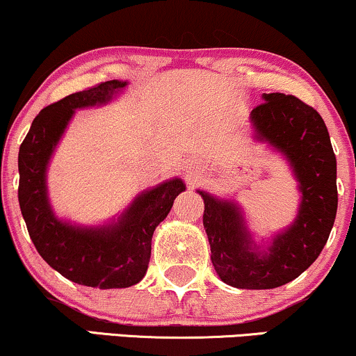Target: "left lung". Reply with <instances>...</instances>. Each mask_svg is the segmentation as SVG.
I'll use <instances>...</instances> for the list:
<instances>
[{
  "label": "left lung",
  "instance_id": "obj_1",
  "mask_svg": "<svg viewBox=\"0 0 356 356\" xmlns=\"http://www.w3.org/2000/svg\"><path fill=\"white\" fill-rule=\"evenodd\" d=\"M250 113L253 138L278 152L298 181V214L288 227L258 243L237 201L196 189L216 273L240 289H273L304 273L327 243L337 214V160L316 109L296 96L263 93Z\"/></svg>",
  "mask_w": 356,
  "mask_h": 356
}]
</instances>
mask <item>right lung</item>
Segmentation results:
<instances>
[{"label":"right lung","mask_w":356,"mask_h":356,"mask_svg":"<svg viewBox=\"0 0 356 356\" xmlns=\"http://www.w3.org/2000/svg\"><path fill=\"white\" fill-rule=\"evenodd\" d=\"M129 81L111 80L47 106L35 116L19 147V206L39 255L73 283L99 289L129 288L149 268L152 235L186 189L172 178L138 193L118 218L99 225L60 219L49 200L47 172L76 109L104 106Z\"/></svg>","instance_id":"obj_1"}]
</instances>
